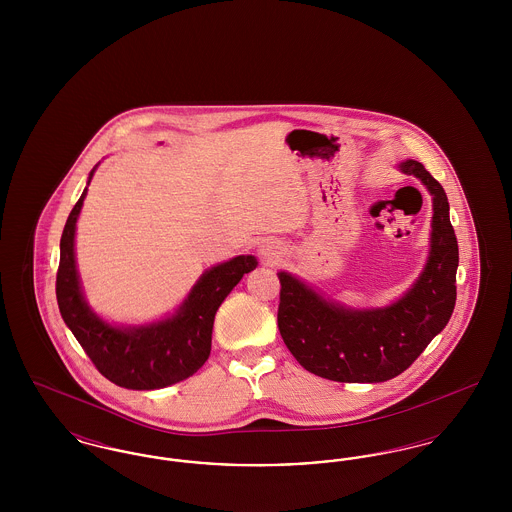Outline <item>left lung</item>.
<instances>
[{"label": "left lung", "instance_id": "8db88e82", "mask_svg": "<svg viewBox=\"0 0 512 512\" xmlns=\"http://www.w3.org/2000/svg\"><path fill=\"white\" fill-rule=\"evenodd\" d=\"M401 171L424 182L434 195L430 257L413 288L384 309L349 311L278 272V330L297 363L334 382H386L418 359L449 322L457 299L459 245L449 203L438 180L418 161Z\"/></svg>", "mask_w": 512, "mask_h": 512}]
</instances>
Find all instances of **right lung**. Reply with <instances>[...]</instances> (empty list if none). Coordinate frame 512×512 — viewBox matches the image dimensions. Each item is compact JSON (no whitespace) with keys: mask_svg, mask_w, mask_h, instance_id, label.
Listing matches in <instances>:
<instances>
[{"mask_svg":"<svg viewBox=\"0 0 512 512\" xmlns=\"http://www.w3.org/2000/svg\"><path fill=\"white\" fill-rule=\"evenodd\" d=\"M92 174L94 171L90 178ZM84 197L86 190L76 201L61 236L55 293L65 324L99 372L121 388L159 390L190 378L209 359L220 303L244 274L257 267V259L240 255L207 270L174 317L140 328H115L90 311L78 284L74 228Z\"/></svg>","mask_w":512,"mask_h":512,"instance_id":"1","label":"right lung"}]
</instances>
